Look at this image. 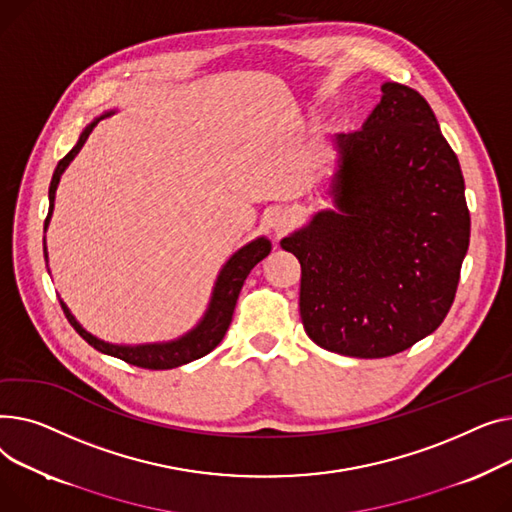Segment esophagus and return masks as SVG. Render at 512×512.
Segmentation results:
<instances>
[{
  "label": "esophagus",
  "mask_w": 512,
  "mask_h": 512,
  "mask_svg": "<svg viewBox=\"0 0 512 512\" xmlns=\"http://www.w3.org/2000/svg\"><path fill=\"white\" fill-rule=\"evenodd\" d=\"M266 225L273 229V231H277V233H285L293 225L291 210L279 208V206L277 208H270L268 215H266Z\"/></svg>",
  "instance_id": "esophagus-1"
}]
</instances>
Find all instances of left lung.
I'll return each instance as SVG.
<instances>
[{"instance_id": "obj_1", "label": "left lung", "mask_w": 512, "mask_h": 512, "mask_svg": "<svg viewBox=\"0 0 512 512\" xmlns=\"http://www.w3.org/2000/svg\"><path fill=\"white\" fill-rule=\"evenodd\" d=\"M333 196L281 248L302 264L308 337L388 357L432 335L455 302L471 219L459 159L417 90L382 84L362 130L335 136Z\"/></svg>"}]
</instances>
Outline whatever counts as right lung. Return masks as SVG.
Returning <instances> with one entry per match:
<instances>
[{
  "mask_svg": "<svg viewBox=\"0 0 512 512\" xmlns=\"http://www.w3.org/2000/svg\"><path fill=\"white\" fill-rule=\"evenodd\" d=\"M95 126H97V122L90 124L80 134V140L76 142V146L55 167V173L51 177V186H49V213H47V219H45V229H47V223H49V217H51V210H53V200H55V190H57V184H59V177H62L68 163L78 155V150L84 146L88 134L95 130ZM268 254H270V242L264 237H258L256 242H252V244L244 246L239 252H235L231 256V260L221 270V275H219L217 285H215L213 299H210V308H208L204 320L192 330V333H188L186 337H182L179 341H173V343L140 345V347L111 345V343L99 341L97 337L86 333V330L76 322V318L70 314L66 304H62V310H64L68 322L74 326L76 333L90 347H95L97 351L113 355L117 359H124L126 364H132V366H138V368H144V370H171V368L194 362V359L210 353L223 341L227 328L231 324V318H233L237 295H239V291H242L246 277L250 275V270L262 258H266Z\"/></svg>",
  "mask_w": 512,
  "mask_h": 512,
  "instance_id": "add662e5",
  "label": "right lung"
}]
</instances>
